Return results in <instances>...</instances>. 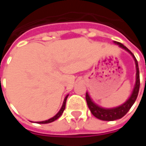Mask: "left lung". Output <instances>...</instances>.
Here are the masks:
<instances>
[{
  "label": "left lung",
  "instance_id": "obj_1",
  "mask_svg": "<svg viewBox=\"0 0 146 146\" xmlns=\"http://www.w3.org/2000/svg\"><path fill=\"white\" fill-rule=\"evenodd\" d=\"M115 44H119L121 48H124L126 51H127L129 53H131L133 58L135 60V63H136V69H137V75H136V84L134 89L132 91L131 97L128 98V100L125 103L121 105L118 107L115 108H112V109H105V108H102L100 106H97L96 104L92 101V99L88 96V93H86V102H87L88 106L90 110L91 113L93 114L96 118H98L101 120L104 121H113L116 120L121 119L122 117H123L128 112V110L131 109L132 105L134 104L135 101L137 100V98L138 96V93H139V88H140V74H139V67H138V62L137 60L136 59L135 56L132 54V53L128 49V48L125 47L123 44H122L119 42H115Z\"/></svg>",
  "mask_w": 146,
  "mask_h": 146
}]
</instances>
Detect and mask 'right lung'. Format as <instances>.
Segmentation results:
<instances>
[{
  "label": "right lung",
  "instance_id": "1",
  "mask_svg": "<svg viewBox=\"0 0 146 146\" xmlns=\"http://www.w3.org/2000/svg\"><path fill=\"white\" fill-rule=\"evenodd\" d=\"M67 97H68V95H67V96L65 98L64 102H63V104H62V108L60 109V110H59L58 113L57 115H55V116H53V118H51V119H48V120L41 121V122H37V123H52V122L55 121L56 119H58L59 117L62 115V113H63V111H64L65 107H66V99H67Z\"/></svg>",
  "mask_w": 146,
  "mask_h": 146
}]
</instances>
